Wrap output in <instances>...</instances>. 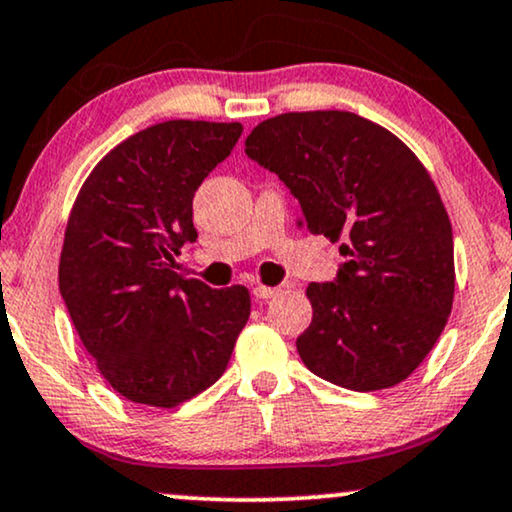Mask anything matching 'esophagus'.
<instances>
[{
    "mask_svg": "<svg viewBox=\"0 0 512 512\" xmlns=\"http://www.w3.org/2000/svg\"><path fill=\"white\" fill-rule=\"evenodd\" d=\"M277 294H280V289L277 287H263V285L254 287L256 299H273V296H277Z\"/></svg>",
    "mask_w": 512,
    "mask_h": 512,
    "instance_id": "esophagus-1",
    "label": "esophagus"
}]
</instances>
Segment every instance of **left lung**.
<instances>
[{
  "label": "left lung",
  "instance_id": "1",
  "mask_svg": "<svg viewBox=\"0 0 512 512\" xmlns=\"http://www.w3.org/2000/svg\"><path fill=\"white\" fill-rule=\"evenodd\" d=\"M249 159L299 199L304 225L344 239L334 282H311L313 320L296 339L304 365L353 391L406 380L453 306V232L418 156L351 111L282 113L246 137Z\"/></svg>",
  "mask_w": 512,
  "mask_h": 512
}]
</instances>
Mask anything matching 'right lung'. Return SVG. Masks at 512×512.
I'll list each match as a JSON object with an SVG mask.
<instances>
[{
	"instance_id": "add662e5",
	"label": "right lung",
	"mask_w": 512,
	"mask_h": 512,
	"mask_svg": "<svg viewBox=\"0 0 512 512\" xmlns=\"http://www.w3.org/2000/svg\"><path fill=\"white\" fill-rule=\"evenodd\" d=\"M242 125L166 121L111 149L80 187L59 289L99 372L132 403L173 408L223 375L251 313L246 287L175 273L197 239L192 199Z\"/></svg>"
}]
</instances>
